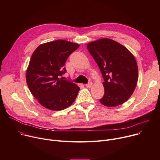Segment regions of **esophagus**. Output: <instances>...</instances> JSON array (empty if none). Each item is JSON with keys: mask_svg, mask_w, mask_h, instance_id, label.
<instances>
[{"mask_svg": "<svg viewBox=\"0 0 160 160\" xmlns=\"http://www.w3.org/2000/svg\"><path fill=\"white\" fill-rule=\"evenodd\" d=\"M92 84H93V83H92L91 82H89L87 84H86V87L87 88H91V86H92Z\"/></svg>", "mask_w": 160, "mask_h": 160, "instance_id": "1", "label": "esophagus"}]
</instances>
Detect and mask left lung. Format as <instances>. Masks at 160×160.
<instances>
[{
  "label": "left lung",
  "mask_w": 160,
  "mask_h": 160,
  "mask_svg": "<svg viewBox=\"0 0 160 160\" xmlns=\"http://www.w3.org/2000/svg\"><path fill=\"white\" fill-rule=\"evenodd\" d=\"M87 47L104 81V95L99 100L100 103L108 107L123 104L137 85L138 68L135 58L123 45L108 38L91 42Z\"/></svg>",
  "instance_id": "obj_1"
}]
</instances>
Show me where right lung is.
Masks as SVG:
<instances>
[{
    "instance_id": "1",
    "label": "right lung",
    "mask_w": 160,
    "mask_h": 160,
    "mask_svg": "<svg viewBox=\"0 0 160 160\" xmlns=\"http://www.w3.org/2000/svg\"><path fill=\"white\" fill-rule=\"evenodd\" d=\"M79 47L77 43L58 39L40 45L33 52L26 72L28 88L38 102L54 111L70 106L80 88L63 80L64 67L71 54Z\"/></svg>"
}]
</instances>
